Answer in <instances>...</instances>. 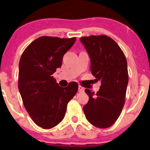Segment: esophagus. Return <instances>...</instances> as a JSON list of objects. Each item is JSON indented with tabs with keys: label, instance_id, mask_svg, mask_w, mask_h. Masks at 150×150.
<instances>
[{
	"label": "esophagus",
	"instance_id": "esophagus-1",
	"mask_svg": "<svg viewBox=\"0 0 150 150\" xmlns=\"http://www.w3.org/2000/svg\"><path fill=\"white\" fill-rule=\"evenodd\" d=\"M85 87H82V86H79L78 87V91L79 92H84V91H85Z\"/></svg>",
	"mask_w": 150,
	"mask_h": 150
}]
</instances>
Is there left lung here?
Masks as SVG:
<instances>
[{"mask_svg": "<svg viewBox=\"0 0 150 150\" xmlns=\"http://www.w3.org/2000/svg\"><path fill=\"white\" fill-rule=\"evenodd\" d=\"M91 61V72L101 81L99 90L85 92L89 101L83 106L87 119L100 128L111 126L119 117L125 104L128 73L123 51L113 39L106 35L80 38Z\"/></svg>", "mask_w": 150, "mask_h": 150, "instance_id": "1", "label": "left lung"}]
</instances>
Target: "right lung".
<instances>
[{"label": "right lung", "instance_id": "1", "mask_svg": "<svg viewBox=\"0 0 150 150\" xmlns=\"http://www.w3.org/2000/svg\"><path fill=\"white\" fill-rule=\"evenodd\" d=\"M75 40V37H39L26 48L20 58L19 91L31 118L42 128H51L61 122L68 103L78 90L77 82L61 87L53 76Z\"/></svg>", "mask_w": 150, "mask_h": 150}]
</instances>
